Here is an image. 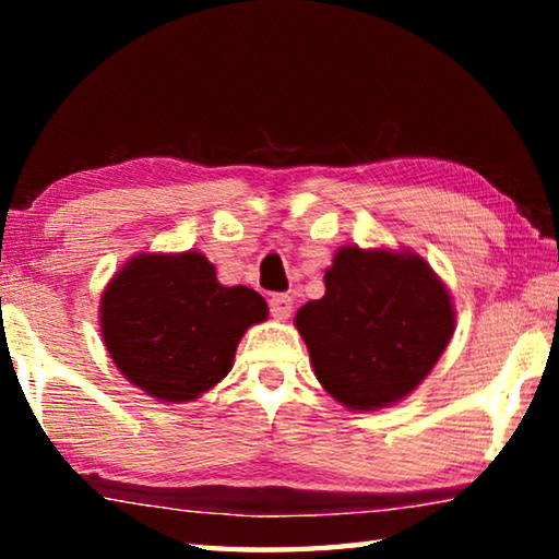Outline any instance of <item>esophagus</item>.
Wrapping results in <instances>:
<instances>
[{
	"instance_id": "34e87169",
	"label": "esophagus",
	"mask_w": 559,
	"mask_h": 559,
	"mask_svg": "<svg viewBox=\"0 0 559 559\" xmlns=\"http://www.w3.org/2000/svg\"><path fill=\"white\" fill-rule=\"evenodd\" d=\"M269 308H271V316L278 318V320H286L293 313V298L288 293H273L269 298Z\"/></svg>"
}]
</instances>
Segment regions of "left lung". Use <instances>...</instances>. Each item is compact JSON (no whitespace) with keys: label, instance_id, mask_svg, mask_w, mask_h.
Instances as JSON below:
<instances>
[{"label":"left lung","instance_id":"1","mask_svg":"<svg viewBox=\"0 0 559 559\" xmlns=\"http://www.w3.org/2000/svg\"><path fill=\"white\" fill-rule=\"evenodd\" d=\"M320 384L349 409H380L416 390L453 333L449 290L414 253L343 246L325 296L296 316Z\"/></svg>","mask_w":559,"mask_h":559}]
</instances>
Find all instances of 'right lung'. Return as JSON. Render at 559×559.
<instances>
[{
    "mask_svg": "<svg viewBox=\"0 0 559 559\" xmlns=\"http://www.w3.org/2000/svg\"><path fill=\"white\" fill-rule=\"evenodd\" d=\"M269 306L257 290L226 288L202 253H143L108 283L100 333L118 370L163 402H192L231 370L246 328Z\"/></svg>",
    "mask_w": 559,
    "mask_h": 559,
    "instance_id": "right-lung-1",
    "label": "right lung"
}]
</instances>
